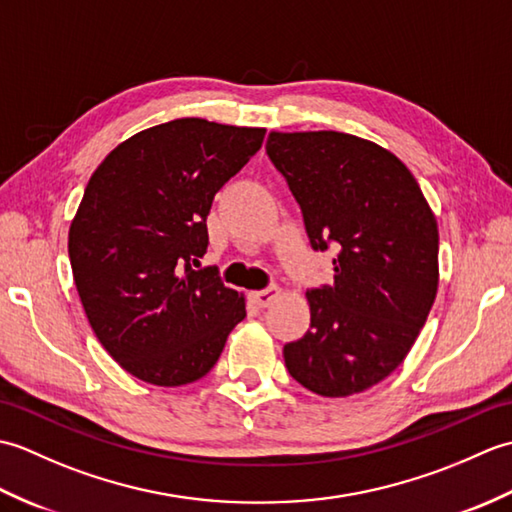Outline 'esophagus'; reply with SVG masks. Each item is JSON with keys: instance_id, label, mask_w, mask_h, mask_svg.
<instances>
[{"instance_id": "1", "label": "esophagus", "mask_w": 512, "mask_h": 512, "mask_svg": "<svg viewBox=\"0 0 512 512\" xmlns=\"http://www.w3.org/2000/svg\"><path fill=\"white\" fill-rule=\"evenodd\" d=\"M250 297H253V301L257 303L259 308H268L270 303H273L279 297V288L277 286H268L264 290H255V292H250Z\"/></svg>"}]
</instances>
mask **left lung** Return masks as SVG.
Segmentation results:
<instances>
[{
    "label": "left lung",
    "mask_w": 512,
    "mask_h": 512,
    "mask_svg": "<svg viewBox=\"0 0 512 512\" xmlns=\"http://www.w3.org/2000/svg\"><path fill=\"white\" fill-rule=\"evenodd\" d=\"M266 154L301 206L334 284L306 292L310 330L284 345L290 376L343 398L405 361L438 292V222L402 162L343 132H270Z\"/></svg>",
    "instance_id": "obj_1"
}]
</instances>
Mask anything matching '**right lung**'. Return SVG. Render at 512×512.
Here are the masks:
<instances>
[{"mask_svg":"<svg viewBox=\"0 0 512 512\" xmlns=\"http://www.w3.org/2000/svg\"><path fill=\"white\" fill-rule=\"evenodd\" d=\"M264 127L176 118L127 138L85 187L68 235L76 290L96 339L125 372L180 387L211 372L246 301L213 270L215 193L253 158Z\"/></svg>","mask_w":512,"mask_h":512,"instance_id":"right-lung-1","label":"right lung"}]
</instances>
